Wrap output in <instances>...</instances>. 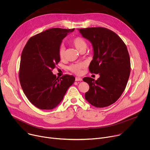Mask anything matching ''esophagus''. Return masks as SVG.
I'll use <instances>...</instances> for the list:
<instances>
[{
    "instance_id": "34e87169",
    "label": "esophagus",
    "mask_w": 150,
    "mask_h": 150,
    "mask_svg": "<svg viewBox=\"0 0 150 150\" xmlns=\"http://www.w3.org/2000/svg\"><path fill=\"white\" fill-rule=\"evenodd\" d=\"M82 80V79L81 78H79V77H76L75 78V81H81Z\"/></svg>"
}]
</instances>
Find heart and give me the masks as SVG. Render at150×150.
Instances as JSON below:
<instances>
[{"instance_id":"obj_1","label":"heart","mask_w":150,"mask_h":150,"mask_svg":"<svg viewBox=\"0 0 150 150\" xmlns=\"http://www.w3.org/2000/svg\"><path fill=\"white\" fill-rule=\"evenodd\" d=\"M72 45L79 51L80 52L81 50L83 49H86L87 44L85 40L81 37H76L74 38L72 41ZM65 49L64 48L63 46L60 47L59 51V57L61 59H63L65 57ZM85 67V64L83 62H78V63H73L72 65H71L68 69L72 71V72H74L76 74H81L82 69L84 68Z\"/></svg>"}]
</instances>
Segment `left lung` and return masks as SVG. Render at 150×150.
<instances>
[{
	"instance_id": "8db88e82",
	"label": "left lung",
	"mask_w": 150,
	"mask_h": 150,
	"mask_svg": "<svg viewBox=\"0 0 150 150\" xmlns=\"http://www.w3.org/2000/svg\"><path fill=\"white\" fill-rule=\"evenodd\" d=\"M78 30L93 46V59L89 70L100 75L97 80L90 77L83 78L90 86L85 98L96 108L109 106L121 96L129 77L131 62L126 46L115 33L105 28Z\"/></svg>"
}]
</instances>
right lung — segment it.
<instances>
[{"instance_id":"add662e5","label":"right lung","mask_w":150,"mask_h":150,"mask_svg":"<svg viewBox=\"0 0 150 150\" xmlns=\"http://www.w3.org/2000/svg\"><path fill=\"white\" fill-rule=\"evenodd\" d=\"M71 30L54 28L30 38L21 54L19 78L28 100L42 110L55 108L75 81L72 75L60 78L52 72L60 62L62 40Z\"/></svg>"}]
</instances>
